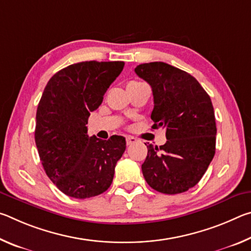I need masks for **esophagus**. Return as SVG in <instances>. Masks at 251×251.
Listing matches in <instances>:
<instances>
[{
  "label": "esophagus",
  "mask_w": 251,
  "mask_h": 251,
  "mask_svg": "<svg viewBox=\"0 0 251 251\" xmlns=\"http://www.w3.org/2000/svg\"><path fill=\"white\" fill-rule=\"evenodd\" d=\"M136 142H137V139H136L135 137H133V136H128V137L126 138L127 145H133V144H135Z\"/></svg>",
  "instance_id": "1"
}]
</instances>
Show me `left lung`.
I'll list each match as a JSON object with an SVG mask.
<instances>
[{"mask_svg": "<svg viewBox=\"0 0 251 251\" xmlns=\"http://www.w3.org/2000/svg\"><path fill=\"white\" fill-rule=\"evenodd\" d=\"M135 73L151 85L152 128L165 127L167 138L159 147L147 145L143 175L159 193L187 192L215 155L217 128L210 97L194 76L164 62L141 64Z\"/></svg>", "mask_w": 251, "mask_h": 251, "instance_id": "8db88e82", "label": "left lung"}]
</instances>
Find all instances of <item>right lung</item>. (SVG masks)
Masks as SVG:
<instances>
[{"instance_id":"add662e5","label":"right lung","mask_w":251,"mask_h":251,"mask_svg":"<svg viewBox=\"0 0 251 251\" xmlns=\"http://www.w3.org/2000/svg\"><path fill=\"white\" fill-rule=\"evenodd\" d=\"M124 62H80L58 71L37 106L35 143L43 168L62 193L85 199L106 192L126 150L123 136L87 135L91 112L124 69Z\"/></svg>"}]
</instances>
